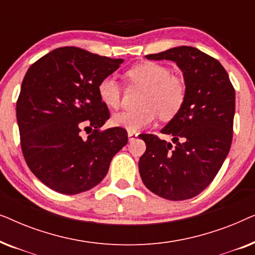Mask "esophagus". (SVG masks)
I'll use <instances>...</instances> for the list:
<instances>
[{"instance_id":"1","label":"esophagus","mask_w":255,"mask_h":255,"mask_svg":"<svg viewBox=\"0 0 255 255\" xmlns=\"http://www.w3.org/2000/svg\"><path fill=\"white\" fill-rule=\"evenodd\" d=\"M128 140L133 141V140H135V139H137L138 133H137V132H133V131H128Z\"/></svg>"}]
</instances>
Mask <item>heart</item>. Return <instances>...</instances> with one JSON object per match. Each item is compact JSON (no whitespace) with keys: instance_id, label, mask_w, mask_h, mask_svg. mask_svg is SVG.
<instances>
[{"instance_id":"1","label":"heart","mask_w":255,"mask_h":255,"mask_svg":"<svg viewBox=\"0 0 255 255\" xmlns=\"http://www.w3.org/2000/svg\"><path fill=\"white\" fill-rule=\"evenodd\" d=\"M127 75L131 81L145 87L139 101L141 108L114 114L111 122L115 127L139 131L153 124L156 115L162 120H170L182 109L188 94L187 83L181 76L170 74L166 66L153 61L141 62L128 69ZM97 92L107 107L114 109L120 107L122 88L113 75L101 80Z\"/></svg>"}]
</instances>
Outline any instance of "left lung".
<instances>
[{
    "instance_id": "1",
    "label": "left lung",
    "mask_w": 255,
    "mask_h": 255,
    "mask_svg": "<svg viewBox=\"0 0 255 255\" xmlns=\"http://www.w3.org/2000/svg\"><path fill=\"white\" fill-rule=\"evenodd\" d=\"M149 60H172L183 72L188 94L180 113L162 128L173 142L141 134L146 151L139 173L146 188L170 201L189 200L212 182L231 148L236 92L217 59L191 46H179Z\"/></svg>"
}]
</instances>
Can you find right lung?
Returning <instances> with one entry per match:
<instances>
[{
    "mask_svg": "<svg viewBox=\"0 0 255 255\" xmlns=\"http://www.w3.org/2000/svg\"><path fill=\"white\" fill-rule=\"evenodd\" d=\"M122 62L66 46L27 69L16 103L20 147L31 172L45 186L66 195L92 189L127 145L125 128H101L110 113L97 92L101 80ZM88 128L82 138L79 133Z\"/></svg>",
    "mask_w": 255,
    "mask_h": 255,
    "instance_id": "1",
    "label": "right lung"
}]
</instances>
